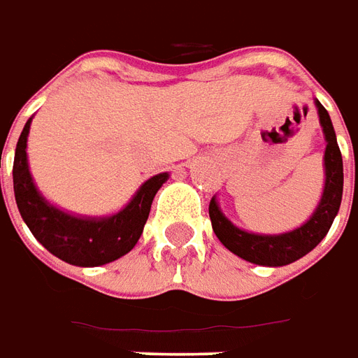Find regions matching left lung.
<instances>
[{
  "label": "left lung",
  "instance_id": "left-lung-1",
  "mask_svg": "<svg viewBox=\"0 0 358 358\" xmlns=\"http://www.w3.org/2000/svg\"><path fill=\"white\" fill-rule=\"evenodd\" d=\"M314 106L318 110L322 133L326 138V152H324L326 179H324L320 202L305 224L287 233H278V235L245 231L231 224L229 217H225L215 196L210 200L208 212H210L215 237L222 241V245L227 250H231L233 255H237L247 262L270 266V268L295 262L299 258L308 255L328 235L329 227L339 212L341 196H343V159H341V152L337 146L336 131L331 125L329 113L318 100H314Z\"/></svg>",
  "mask_w": 358,
  "mask_h": 358
}]
</instances>
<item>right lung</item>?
<instances>
[{
    "label": "right lung",
    "mask_w": 358,
    "mask_h": 358,
    "mask_svg": "<svg viewBox=\"0 0 358 358\" xmlns=\"http://www.w3.org/2000/svg\"><path fill=\"white\" fill-rule=\"evenodd\" d=\"M30 123L32 117L27 121L15 148L13 189L17 208L32 235L53 256L80 268L110 264L133 250L143 235L152 200L159 187L169 179V173H158L144 181L133 199L115 214L94 217L69 214L48 202L32 179L27 156Z\"/></svg>",
    "instance_id": "1"
}]
</instances>
